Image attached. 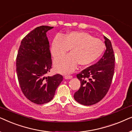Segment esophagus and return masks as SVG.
Instances as JSON below:
<instances>
[{"mask_svg":"<svg viewBox=\"0 0 132 132\" xmlns=\"http://www.w3.org/2000/svg\"><path fill=\"white\" fill-rule=\"evenodd\" d=\"M73 78V76L71 75H67L65 76V79H70Z\"/></svg>","mask_w":132,"mask_h":132,"instance_id":"esophagus-1","label":"esophagus"}]
</instances>
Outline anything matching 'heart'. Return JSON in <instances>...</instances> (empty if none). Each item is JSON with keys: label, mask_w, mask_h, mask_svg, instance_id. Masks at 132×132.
<instances>
[{"label": "heart", "mask_w": 132, "mask_h": 132, "mask_svg": "<svg viewBox=\"0 0 132 132\" xmlns=\"http://www.w3.org/2000/svg\"><path fill=\"white\" fill-rule=\"evenodd\" d=\"M69 49L70 54L56 59L54 63L55 70L59 73H71L77 64L85 66L93 63L102 55L104 44L85 32H71L63 37L57 35L53 39L51 52L55 59L63 56Z\"/></svg>", "instance_id": "1"}]
</instances>
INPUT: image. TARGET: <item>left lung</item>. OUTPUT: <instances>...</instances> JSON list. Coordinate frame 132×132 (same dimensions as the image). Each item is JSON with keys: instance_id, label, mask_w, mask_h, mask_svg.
Segmentation results:
<instances>
[{"instance_id": "8db88e82", "label": "left lung", "mask_w": 132, "mask_h": 132, "mask_svg": "<svg viewBox=\"0 0 132 132\" xmlns=\"http://www.w3.org/2000/svg\"><path fill=\"white\" fill-rule=\"evenodd\" d=\"M106 50L96 64L77 74L80 87L74 94L75 100L81 104H94L106 95L112 81L115 68V55L111 41L104 37Z\"/></svg>"}]
</instances>
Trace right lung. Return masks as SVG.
Segmentation results:
<instances>
[{
    "instance_id": "obj_1",
    "label": "right lung",
    "mask_w": 132,
    "mask_h": 132,
    "mask_svg": "<svg viewBox=\"0 0 132 132\" xmlns=\"http://www.w3.org/2000/svg\"><path fill=\"white\" fill-rule=\"evenodd\" d=\"M53 28L37 27L25 36L16 58L17 75L21 91L29 100L38 104L50 102L63 80L59 74L46 76L52 65L46 32Z\"/></svg>"
}]
</instances>
